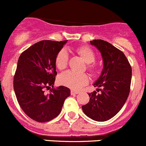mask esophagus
I'll return each instance as SVG.
<instances>
[{
  "label": "esophagus",
  "mask_w": 146,
  "mask_h": 146,
  "mask_svg": "<svg viewBox=\"0 0 146 146\" xmlns=\"http://www.w3.org/2000/svg\"><path fill=\"white\" fill-rule=\"evenodd\" d=\"M79 94V92H76V91L71 90V94L72 95H76V94Z\"/></svg>",
  "instance_id": "esophagus-1"
}]
</instances>
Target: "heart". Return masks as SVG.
Segmentation results:
<instances>
[{
    "instance_id": "1",
    "label": "heart",
    "mask_w": 146,
    "mask_h": 146,
    "mask_svg": "<svg viewBox=\"0 0 146 146\" xmlns=\"http://www.w3.org/2000/svg\"><path fill=\"white\" fill-rule=\"evenodd\" d=\"M76 53L82 57V60L87 64V70L92 74L96 72V67L93 64L96 60V55L92 49L86 46H82L76 50ZM69 62V54L64 49L60 50L55 57V65L59 70H63L67 68ZM59 82L63 86L70 88L73 90H79L89 82V77L86 74H76L68 71L61 74Z\"/></svg>"
}]
</instances>
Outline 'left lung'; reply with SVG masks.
<instances>
[{
  "instance_id": "left-lung-1",
  "label": "left lung",
  "mask_w": 146,
  "mask_h": 146,
  "mask_svg": "<svg viewBox=\"0 0 146 146\" xmlns=\"http://www.w3.org/2000/svg\"><path fill=\"white\" fill-rule=\"evenodd\" d=\"M101 52L104 67L94 82L96 91L88 94L89 103L82 106L84 113L96 121H106L122 109L129 95L132 70L125 54L108 42L102 40L90 41Z\"/></svg>"
}]
</instances>
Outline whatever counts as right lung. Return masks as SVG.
Returning <instances> with one entry per match:
<instances>
[{"mask_svg":"<svg viewBox=\"0 0 146 146\" xmlns=\"http://www.w3.org/2000/svg\"><path fill=\"white\" fill-rule=\"evenodd\" d=\"M67 40H42L21 54L13 79L18 104L30 119L44 123L60 113L70 89L64 86L54 88L57 75L55 57ZM52 87L50 94L45 89Z\"/></svg>","mask_w":146,"mask_h":146,"instance_id":"obj_1","label":"right lung"}]
</instances>
